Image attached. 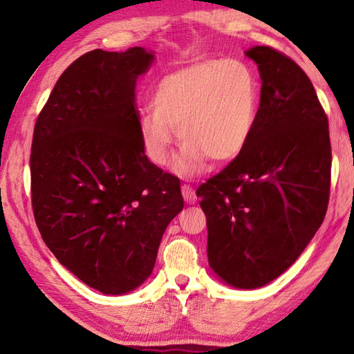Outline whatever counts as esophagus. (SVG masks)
I'll return each mask as SVG.
<instances>
[{
    "mask_svg": "<svg viewBox=\"0 0 354 354\" xmlns=\"http://www.w3.org/2000/svg\"><path fill=\"white\" fill-rule=\"evenodd\" d=\"M181 192H183V196H184V201L187 202V204L192 205V204H194V202H196V193H194V190L192 189L190 185L184 184L181 187Z\"/></svg>",
    "mask_w": 354,
    "mask_h": 354,
    "instance_id": "esophagus-1",
    "label": "esophagus"
}]
</instances>
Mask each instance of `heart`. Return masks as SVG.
I'll return each mask as SVG.
<instances>
[{
  "mask_svg": "<svg viewBox=\"0 0 354 354\" xmlns=\"http://www.w3.org/2000/svg\"><path fill=\"white\" fill-rule=\"evenodd\" d=\"M259 84L240 61L196 62L162 77L150 99L152 111L138 117L145 155L167 164L173 142L185 145L175 169L183 176L199 173L207 162H230L251 140L259 114Z\"/></svg>",
  "mask_w": 354,
  "mask_h": 354,
  "instance_id": "b5f03b06",
  "label": "heart"
}]
</instances>
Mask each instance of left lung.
Returning <instances> with one entry per match:
<instances>
[{
  "instance_id": "left-lung-1",
  "label": "left lung",
  "mask_w": 354,
  "mask_h": 354,
  "mask_svg": "<svg viewBox=\"0 0 354 354\" xmlns=\"http://www.w3.org/2000/svg\"><path fill=\"white\" fill-rule=\"evenodd\" d=\"M245 55L261 79L254 132L196 194L207 216L209 268L231 288L257 289L295 263L324 221L332 149L306 73L274 48L257 45Z\"/></svg>"
}]
</instances>
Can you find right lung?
<instances>
[{
    "instance_id": "right-lung-1",
    "label": "right lung",
    "mask_w": 354,
    "mask_h": 354,
    "mask_svg": "<svg viewBox=\"0 0 354 354\" xmlns=\"http://www.w3.org/2000/svg\"><path fill=\"white\" fill-rule=\"evenodd\" d=\"M155 51L93 50L66 68L36 120L30 171L42 240L89 288L123 295L150 277L167 225L183 212L179 179L149 161L137 80Z\"/></svg>"
}]
</instances>
